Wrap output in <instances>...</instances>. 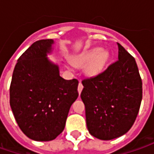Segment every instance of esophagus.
<instances>
[{"instance_id":"1","label":"esophagus","mask_w":154,"mask_h":154,"mask_svg":"<svg viewBox=\"0 0 154 154\" xmlns=\"http://www.w3.org/2000/svg\"><path fill=\"white\" fill-rule=\"evenodd\" d=\"M82 89H83V86H82L81 82L80 81V83H79V86H78V92H79V93H80V92H81Z\"/></svg>"}]
</instances>
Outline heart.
<instances>
[{
	"instance_id": "obj_1",
	"label": "heart",
	"mask_w": 154,
	"mask_h": 154,
	"mask_svg": "<svg viewBox=\"0 0 154 154\" xmlns=\"http://www.w3.org/2000/svg\"><path fill=\"white\" fill-rule=\"evenodd\" d=\"M108 60V51H101L99 48H93L74 56L72 63L77 67H83L86 65V74L89 76H97L103 72Z\"/></svg>"
}]
</instances>
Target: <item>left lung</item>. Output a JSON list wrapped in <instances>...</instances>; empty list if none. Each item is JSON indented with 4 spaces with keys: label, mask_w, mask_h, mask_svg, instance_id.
Returning a JSON list of instances; mask_svg holds the SVG:
<instances>
[{
    "label": "left lung",
    "mask_w": 154,
    "mask_h": 154,
    "mask_svg": "<svg viewBox=\"0 0 154 154\" xmlns=\"http://www.w3.org/2000/svg\"><path fill=\"white\" fill-rule=\"evenodd\" d=\"M118 60L103 73L82 80L80 97L86 126L98 139L109 140L131 128L142 99V81L136 62L120 44Z\"/></svg>",
    "instance_id": "left-lung-1"
}]
</instances>
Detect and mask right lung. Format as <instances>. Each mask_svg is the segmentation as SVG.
<instances>
[{
    "label": "right lung",
    "mask_w": 154,
    "mask_h": 154,
    "mask_svg": "<svg viewBox=\"0 0 154 154\" xmlns=\"http://www.w3.org/2000/svg\"><path fill=\"white\" fill-rule=\"evenodd\" d=\"M52 39L33 43L15 65L10 85V106L22 132L30 139H56L65 128L77 99L79 81L64 80L58 66L48 60Z\"/></svg>",
    "instance_id": "obj_1"
}]
</instances>
